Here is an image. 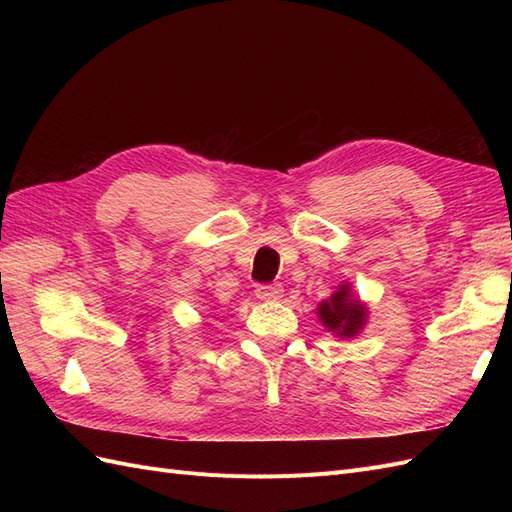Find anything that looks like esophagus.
<instances>
[{
    "label": "esophagus",
    "mask_w": 512,
    "mask_h": 512,
    "mask_svg": "<svg viewBox=\"0 0 512 512\" xmlns=\"http://www.w3.org/2000/svg\"><path fill=\"white\" fill-rule=\"evenodd\" d=\"M284 288L280 284H258L256 286V297L260 301H277L282 299Z\"/></svg>",
    "instance_id": "esophagus-1"
}]
</instances>
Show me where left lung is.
I'll return each instance as SVG.
<instances>
[{"label": "left lung", "instance_id": "obj_1", "mask_svg": "<svg viewBox=\"0 0 512 512\" xmlns=\"http://www.w3.org/2000/svg\"><path fill=\"white\" fill-rule=\"evenodd\" d=\"M318 316L324 327L335 331L339 337H354L365 324L367 312L359 301L350 299V288L342 286L331 301H324L318 307Z\"/></svg>", "mask_w": 512, "mask_h": 512}]
</instances>
